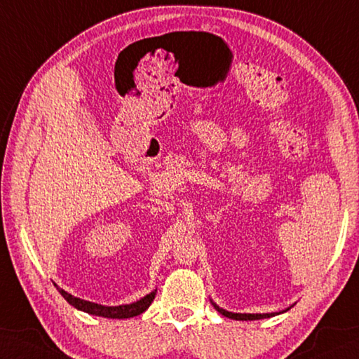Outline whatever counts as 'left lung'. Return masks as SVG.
<instances>
[{
	"label": "left lung",
	"mask_w": 359,
	"mask_h": 359,
	"mask_svg": "<svg viewBox=\"0 0 359 359\" xmlns=\"http://www.w3.org/2000/svg\"><path fill=\"white\" fill-rule=\"evenodd\" d=\"M212 305L216 308L217 311H219L222 316H226V318H229V319H233V320H258V319H268V318H273V316H277V314H282V313H285V311H287L290 310V308H286V310H283V311H278V313H255V314H250V313H231V311H227V310H224V308H221V306H217L215 302L212 300Z\"/></svg>",
	"instance_id": "left-lung-1"
}]
</instances>
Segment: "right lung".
<instances>
[{"instance_id":"right-lung-1","label":"right lung","mask_w":359,"mask_h":359,"mask_svg":"<svg viewBox=\"0 0 359 359\" xmlns=\"http://www.w3.org/2000/svg\"><path fill=\"white\" fill-rule=\"evenodd\" d=\"M57 290L63 296V299H65L69 305H73L76 310H81L83 313L93 314V316H101V318H107V319H129V318H135V316L144 313L147 308H149V305L152 304V300L156 299V291H157L156 290L149 294H146L144 297H142L137 302H132V304L105 306L101 304H93V302L74 297L69 292L63 291L59 286H57Z\"/></svg>"}]
</instances>
